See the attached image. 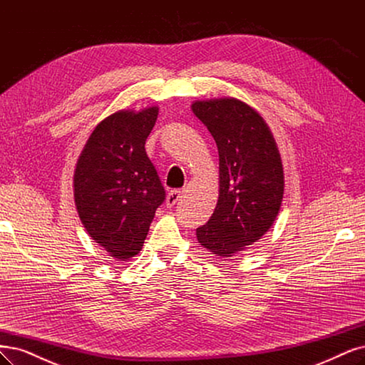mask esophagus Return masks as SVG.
<instances>
[{
    "mask_svg": "<svg viewBox=\"0 0 365 365\" xmlns=\"http://www.w3.org/2000/svg\"><path fill=\"white\" fill-rule=\"evenodd\" d=\"M180 197H181V190H170L168 193V197H166V205L173 207L175 204L178 202Z\"/></svg>",
    "mask_w": 365,
    "mask_h": 365,
    "instance_id": "esophagus-1",
    "label": "esophagus"
}]
</instances>
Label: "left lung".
Wrapping results in <instances>:
<instances>
[{"label":"left lung","mask_w":365,"mask_h":365,"mask_svg":"<svg viewBox=\"0 0 365 365\" xmlns=\"http://www.w3.org/2000/svg\"><path fill=\"white\" fill-rule=\"evenodd\" d=\"M193 113L219 150L220 192L197 242L231 257L269 231L282 202L284 172L273 135L258 113L234 98L196 101Z\"/></svg>","instance_id":"1"}]
</instances>
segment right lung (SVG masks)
Instances as JSON below:
<instances>
[{
  "instance_id": "obj_1",
  "label": "right lung",
  "mask_w": 365,
  "mask_h": 365,
  "mask_svg": "<svg viewBox=\"0 0 365 365\" xmlns=\"http://www.w3.org/2000/svg\"><path fill=\"white\" fill-rule=\"evenodd\" d=\"M157 107L122 110L91 134L78 158L73 196L84 228L118 261L142 250L155 210L165 202L163 187L145 142Z\"/></svg>"
}]
</instances>
